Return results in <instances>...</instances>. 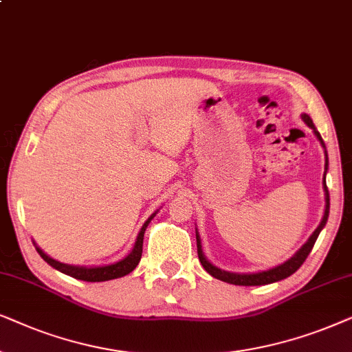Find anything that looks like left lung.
Returning a JSON list of instances; mask_svg holds the SVG:
<instances>
[{"mask_svg": "<svg viewBox=\"0 0 352 352\" xmlns=\"http://www.w3.org/2000/svg\"><path fill=\"white\" fill-rule=\"evenodd\" d=\"M302 120L306 122L314 130V133H316V137L320 144L325 149V143H323V140L320 137V133L317 132L316 125H314V122L311 117L307 114H302ZM327 168H329V156H327V149H325V172H323V191H325V212H323V217H322V222L318 223V227L316 228V232L312 233L311 236H309V240L304 243L301 250H299L296 254L293 257H289L287 262H283V264H280L277 267H272L269 270H262V272H256V274H235V272H227V270H222L219 269V267H215L210 264V262L206 259L204 252H203V246H201V238H199V233L196 230V245H198V257L201 261V265L204 267V270L208 272L209 275H212L214 278L217 280H222V282H227V283H232V285H240V287H259V285H269V283H275V282H280V280L289 277V275H293L294 272H296L299 267L302 265V262L307 259L309 252L312 251L314 245H316L317 241V236L318 233L322 232V228L325 227L327 220H329V212H330V195H329V188H327V182H325V175H327Z\"/></svg>", "mask_w": 352, "mask_h": 352, "instance_id": "left-lung-1", "label": "left lung"}]
</instances>
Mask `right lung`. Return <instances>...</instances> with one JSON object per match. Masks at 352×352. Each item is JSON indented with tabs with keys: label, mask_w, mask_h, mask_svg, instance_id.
<instances>
[{
	"label": "right lung",
	"mask_w": 352,
	"mask_h": 352,
	"mask_svg": "<svg viewBox=\"0 0 352 352\" xmlns=\"http://www.w3.org/2000/svg\"><path fill=\"white\" fill-rule=\"evenodd\" d=\"M157 212H154L151 217H149L144 225L140 230L137 241H135L133 250L130 251L129 256H125L124 259H120L119 262H114V264H107V265H98V267H83V265H70V264H63V262L53 259L50 257L46 252L40 250L38 246L35 245L38 254L43 257V261L48 262L51 267H54L56 270L63 272V274L69 275V277H74L77 280H83V282H107V280H114V278H120L125 277V275L130 274L135 267L138 265L140 259H142V252H143V236H144V230H146L148 223L151 222V219L156 215Z\"/></svg>",
	"instance_id": "right-lung-1"
}]
</instances>
